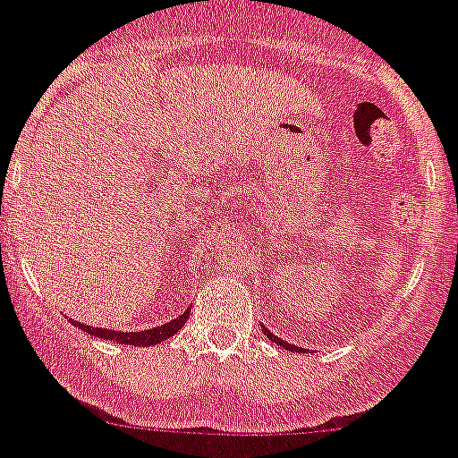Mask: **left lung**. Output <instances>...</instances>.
Listing matches in <instances>:
<instances>
[{
  "mask_svg": "<svg viewBox=\"0 0 458 458\" xmlns=\"http://www.w3.org/2000/svg\"><path fill=\"white\" fill-rule=\"evenodd\" d=\"M262 329H265V327H262ZM265 334H267V339H269V341H274V344H276V345H284V348L290 350V352H301V350H304V348H300V345H290L288 341L278 339L276 334H272V332H269V329H265Z\"/></svg>",
  "mask_w": 458,
  "mask_h": 458,
  "instance_id": "8db88e82",
  "label": "left lung"
}]
</instances>
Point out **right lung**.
<instances>
[{
  "label": "right lung",
  "mask_w": 458,
  "mask_h": 458,
  "mask_svg": "<svg viewBox=\"0 0 458 458\" xmlns=\"http://www.w3.org/2000/svg\"><path fill=\"white\" fill-rule=\"evenodd\" d=\"M189 313L191 309H186L180 318H174L170 323L161 325V327H154V329H145V332H114V329H101V327H89L85 323H78V320H71L75 327H81L82 332L91 334V336H98V339H106V341H117V344H124V345H157L161 341L170 339L173 334H177L182 329V325L189 320Z\"/></svg>",
  "instance_id": "right-lung-1"
}]
</instances>
